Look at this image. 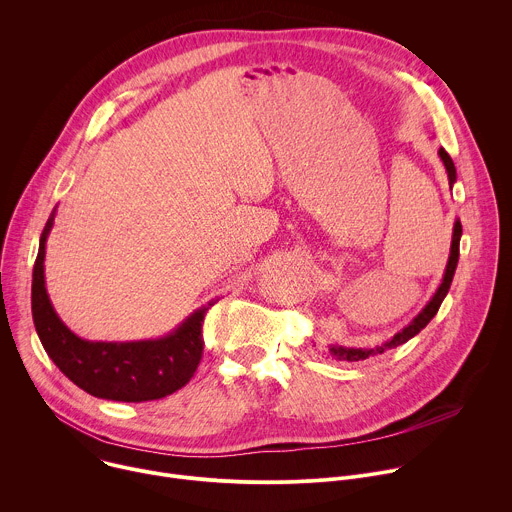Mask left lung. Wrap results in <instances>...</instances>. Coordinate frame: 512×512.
<instances>
[{
	"instance_id": "left-lung-1",
	"label": "left lung",
	"mask_w": 512,
	"mask_h": 512,
	"mask_svg": "<svg viewBox=\"0 0 512 512\" xmlns=\"http://www.w3.org/2000/svg\"><path fill=\"white\" fill-rule=\"evenodd\" d=\"M444 167H446V173H448V183H450V189L452 185L456 183V167H454V161L452 157L440 149L438 151ZM460 238H462V224L460 220L454 222V230H452V246H450V256H448V264H446V270H444V278L438 286V290L434 292V296L428 300V304L424 306V309L418 313V317H414V321L403 327L399 333H395L389 341H385L383 345L379 347H373V349H361V347H343V345H329V353L333 359L337 361H363L367 357H373L377 353H383L387 349H393V347H399L403 343L410 341L412 337H416L438 313L442 300L446 298L448 290H450V284H452V278H454V272H456V266H458V256H460Z\"/></svg>"
}]
</instances>
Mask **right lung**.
I'll use <instances>...</instances> for the list:
<instances>
[{
  "mask_svg": "<svg viewBox=\"0 0 512 512\" xmlns=\"http://www.w3.org/2000/svg\"><path fill=\"white\" fill-rule=\"evenodd\" d=\"M56 208L40 236L32 274V317L36 333L54 365L86 393L127 403L161 399L181 389L195 373L201 353V323L218 300L199 306L179 327L147 341H86L74 335L54 311L46 290V240L54 226Z\"/></svg>",
  "mask_w": 512,
  "mask_h": 512,
  "instance_id": "obj_1",
  "label": "right lung"
}]
</instances>
